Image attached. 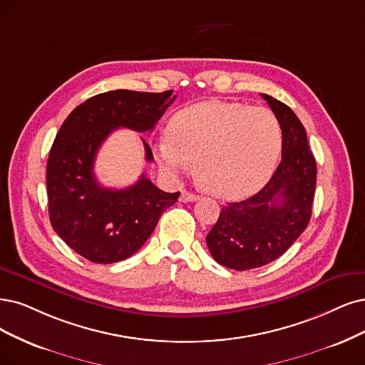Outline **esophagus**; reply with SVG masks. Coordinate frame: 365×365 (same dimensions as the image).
Returning a JSON list of instances; mask_svg holds the SVG:
<instances>
[{
	"instance_id": "34e87169",
	"label": "esophagus",
	"mask_w": 365,
	"mask_h": 365,
	"mask_svg": "<svg viewBox=\"0 0 365 365\" xmlns=\"http://www.w3.org/2000/svg\"><path fill=\"white\" fill-rule=\"evenodd\" d=\"M180 201H183V203H191V201H197L198 200V195L194 194V192H187V191H183L180 194Z\"/></svg>"
}]
</instances>
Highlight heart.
I'll return each instance as SVG.
<instances>
[{
	"label": "heart",
	"instance_id": "b5f03b06",
	"mask_svg": "<svg viewBox=\"0 0 365 365\" xmlns=\"http://www.w3.org/2000/svg\"><path fill=\"white\" fill-rule=\"evenodd\" d=\"M156 145L159 165L180 173L194 162L197 183L221 198L254 192L271 175L281 150V128L266 108L206 101L175 113Z\"/></svg>",
	"mask_w": 365,
	"mask_h": 365
}]
</instances>
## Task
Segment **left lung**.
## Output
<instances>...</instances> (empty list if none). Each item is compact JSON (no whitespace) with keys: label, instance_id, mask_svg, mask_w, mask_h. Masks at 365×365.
<instances>
[{"label":"left lung","instance_id":"left-lung-1","mask_svg":"<svg viewBox=\"0 0 365 365\" xmlns=\"http://www.w3.org/2000/svg\"><path fill=\"white\" fill-rule=\"evenodd\" d=\"M282 133L281 162L257 194L222 206L206 236L212 257L220 264L248 271L277 260L305 230L316 190L317 167L307 132L290 108L269 94Z\"/></svg>","mask_w":365,"mask_h":365}]
</instances>
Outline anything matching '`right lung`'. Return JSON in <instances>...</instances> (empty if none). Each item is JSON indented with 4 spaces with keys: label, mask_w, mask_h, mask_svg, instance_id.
<instances>
[{
    "label": "right lung",
    "mask_w": 365,
    "mask_h": 365,
    "mask_svg": "<svg viewBox=\"0 0 365 365\" xmlns=\"http://www.w3.org/2000/svg\"><path fill=\"white\" fill-rule=\"evenodd\" d=\"M173 90L108 91L76 106L61 125L46 165L49 220L75 252L93 263H115L137 252L180 192H164L141 174L125 187H103L94 178V159L117 128L152 130L174 102ZM145 159L153 160L143 140Z\"/></svg>",
    "instance_id": "right-lung-1"
}]
</instances>
